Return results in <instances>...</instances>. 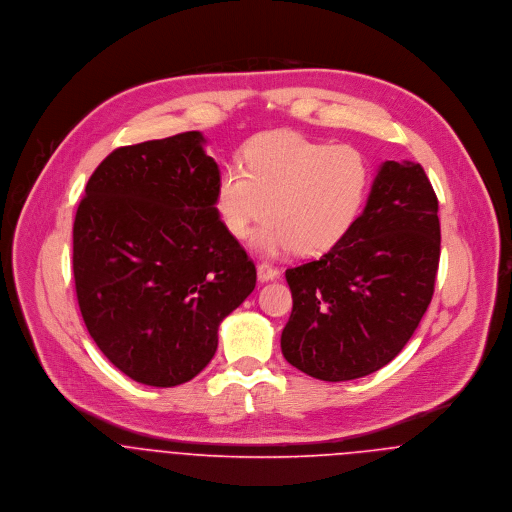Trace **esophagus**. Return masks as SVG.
Returning <instances> with one entry per match:
<instances>
[{
  "instance_id": "obj_1",
  "label": "esophagus",
  "mask_w": 512,
  "mask_h": 512,
  "mask_svg": "<svg viewBox=\"0 0 512 512\" xmlns=\"http://www.w3.org/2000/svg\"><path fill=\"white\" fill-rule=\"evenodd\" d=\"M278 268H274L272 264H258V280L260 282H270V280H274V278H278Z\"/></svg>"
}]
</instances>
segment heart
<instances>
[{
  "label": "heart",
  "mask_w": 512,
  "mask_h": 512,
  "mask_svg": "<svg viewBox=\"0 0 512 512\" xmlns=\"http://www.w3.org/2000/svg\"><path fill=\"white\" fill-rule=\"evenodd\" d=\"M370 185L365 155L299 132L278 130L250 140L240 165L222 171L217 207L234 238L268 215L256 246L268 256L317 254L337 244L363 211Z\"/></svg>",
  "instance_id": "heart-1"
}]
</instances>
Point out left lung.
I'll return each mask as SVG.
<instances>
[{"label":"left lung","instance_id":"8db88e82","mask_svg":"<svg viewBox=\"0 0 512 512\" xmlns=\"http://www.w3.org/2000/svg\"><path fill=\"white\" fill-rule=\"evenodd\" d=\"M439 242L438 197L424 167L384 161L349 232L323 256L286 270V361L327 382L388 365L432 301Z\"/></svg>","mask_w":512,"mask_h":512}]
</instances>
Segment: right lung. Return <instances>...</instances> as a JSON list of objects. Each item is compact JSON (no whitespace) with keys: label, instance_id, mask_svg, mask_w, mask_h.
Masks as SVG:
<instances>
[{"label":"right lung","instance_id":"obj_1","mask_svg":"<svg viewBox=\"0 0 512 512\" xmlns=\"http://www.w3.org/2000/svg\"><path fill=\"white\" fill-rule=\"evenodd\" d=\"M201 132L114 149L73 226L74 288L104 357L169 388L215 357L220 321L256 288V266L220 220V171Z\"/></svg>","mask_w":512,"mask_h":512}]
</instances>
